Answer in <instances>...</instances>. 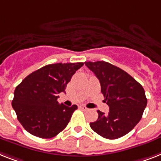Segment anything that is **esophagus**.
<instances>
[{"instance_id":"1","label":"esophagus","mask_w":161,"mask_h":161,"mask_svg":"<svg viewBox=\"0 0 161 161\" xmlns=\"http://www.w3.org/2000/svg\"><path fill=\"white\" fill-rule=\"evenodd\" d=\"M79 108H80L81 109H82V110H83V111H87V110H88V108H86V107H85V106H83V105L80 106V107H79Z\"/></svg>"}]
</instances>
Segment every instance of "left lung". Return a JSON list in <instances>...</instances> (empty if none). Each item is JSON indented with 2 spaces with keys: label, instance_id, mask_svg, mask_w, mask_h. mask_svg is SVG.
Returning a JSON list of instances; mask_svg holds the SVG:
<instances>
[{
  "label": "left lung",
  "instance_id": "1",
  "mask_svg": "<svg viewBox=\"0 0 161 161\" xmlns=\"http://www.w3.org/2000/svg\"><path fill=\"white\" fill-rule=\"evenodd\" d=\"M98 78L109 112L97 111L98 118L90 122L92 130L106 139H117L130 132L142 119L147 104L145 90L135 78L105 61L85 62Z\"/></svg>",
  "mask_w": 161,
  "mask_h": 161
}]
</instances>
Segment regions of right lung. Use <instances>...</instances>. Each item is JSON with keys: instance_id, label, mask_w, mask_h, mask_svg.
I'll return each instance as SVG.
<instances>
[{"instance_id": "1", "label": "right lung", "mask_w": 161, "mask_h": 161, "mask_svg": "<svg viewBox=\"0 0 161 161\" xmlns=\"http://www.w3.org/2000/svg\"><path fill=\"white\" fill-rule=\"evenodd\" d=\"M83 63L53 64L40 68L15 87L12 107L17 119L29 133L52 138L67 126L78 107L58 104L72 77Z\"/></svg>"}]
</instances>
